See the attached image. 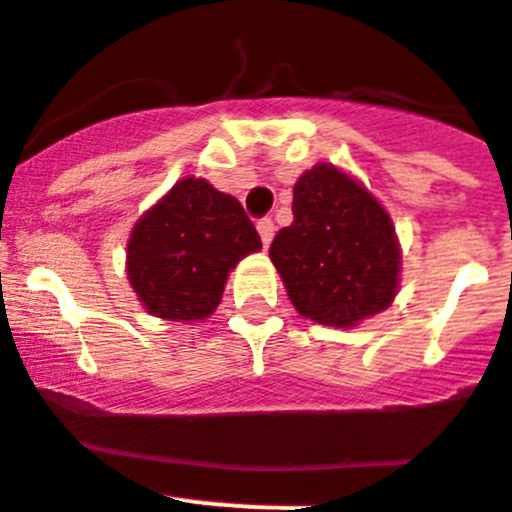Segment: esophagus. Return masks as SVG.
<instances>
[{
  "label": "esophagus",
  "instance_id": "esophagus-1",
  "mask_svg": "<svg viewBox=\"0 0 512 512\" xmlns=\"http://www.w3.org/2000/svg\"><path fill=\"white\" fill-rule=\"evenodd\" d=\"M257 231H260L262 244H265V247H268V244L273 242V234H275V224H273V219H260V221H257Z\"/></svg>",
  "mask_w": 512,
  "mask_h": 512
}]
</instances>
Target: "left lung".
Listing matches in <instances>:
<instances>
[{"label":"left lung","mask_w":512,"mask_h":512,"mask_svg":"<svg viewBox=\"0 0 512 512\" xmlns=\"http://www.w3.org/2000/svg\"><path fill=\"white\" fill-rule=\"evenodd\" d=\"M270 260L301 317L355 327L394 301L402 252L391 216L361 182L317 164L293 185V221L275 234Z\"/></svg>","instance_id":"left-lung-1"}]
</instances>
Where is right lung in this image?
Wrapping results in <instances>:
<instances>
[{
	"instance_id": "add662e5",
	"label": "right lung",
	"mask_w": 512,
	"mask_h": 512,
	"mask_svg": "<svg viewBox=\"0 0 512 512\" xmlns=\"http://www.w3.org/2000/svg\"><path fill=\"white\" fill-rule=\"evenodd\" d=\"M257 250L260 234L242 203L201 177H185L131 229L128 281L154 317L198 322L219 306L237 262Z\"/></svg>"
}]
</instances>
